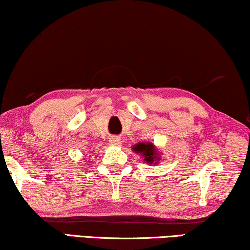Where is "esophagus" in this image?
<instances>
[{
	"label": "esophagus",
	"mask_w": 250,
	"mask_h": 250,
	"mask_svg": "<svg viewBox=\"0 0 250 250\" xmlns=\"http://www.w3.org/2000/svg\"><path fill=\"white\" fill-rule=\"evenodd\" d=\"M110 143L111 145L118 146L119 143H121V140H119V138H117V136H112V138L110 139Z\"/></svg>",
	"instance_id": "esophagus-1"
}]
</instances>
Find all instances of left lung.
<instances>
[{"label": "left lung", "instance_id": "left-lung-1", "mask_svg": "<svg viewBox=\"0 0 250 250\" xmlns=\"http://www.w3.org/2000/svg\"><path fill=\"white\" fill-rule=\"evenodd\" d=\"M135 152L141 153V155L145 157V162L148 164H153L159 162L158 152H157L156 146L152 145V143H143L140 142L138 145H135L132 148Z\"/></svg>", "mask_w": 250, "mask_h": 250}]
</instances>
